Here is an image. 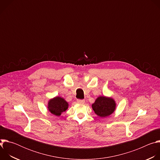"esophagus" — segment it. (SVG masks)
I'll use <instances>...</instances> for the list:
<instances>
[{
  "label": "esophagus",
  "mask_w": 160,
  "mask_h": 160,
  "mask_svg": "<svg viewBox=\"0 0 160 160\" xmlns=\"http://www.w3.org/2000/svg\"><path fill=\"white\" fill-rule=\"evenodd\" d=\"M77 102L79 104H83L85 102V100L83 99H78Z\"/></svg>",
  "instance_id": "34e87169"
}]
</instances>
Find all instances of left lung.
<instances>
[{"instance_id": "left-lung-1", "label": "left lung", "mask_w": 160, "mask_h": 160, "mask_svg": "<svg viewBox=\"0 0 160 160\" xmlns=\"http://www.w3.org/2000/svg\"><path fill=\"white\" fill-rule=\"evenodd\" d=\"M116 102L112 98L106 96L98 97L92 104V109L98 116L101 118L107 117L114 112L116 109Z\"/></svg>"}]
</instances>
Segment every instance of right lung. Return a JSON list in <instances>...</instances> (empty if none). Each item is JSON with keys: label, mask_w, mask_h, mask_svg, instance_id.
Segmentation results:
<instances>
[{"label": "right lung", "mask_w": 160, "mask_h": 160, "mask_svg": "<svg viewBox=\"0 0 160 160\" xmlns=\"http://www.w3.org/2000/svg\"><path fill=\"white\" fill-rule=\"evenodd\" d=\"M68 102L61 97H55L48 101V110L54 115L59 117L61 113L68 108Z\"/></svg>", "instance_id": "add662e5"}]
</instances>
